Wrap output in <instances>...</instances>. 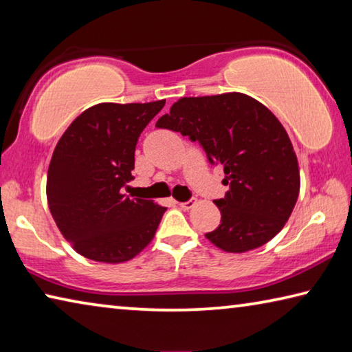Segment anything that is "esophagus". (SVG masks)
I'll return each mask as SVG.
<instances>
[{
	"label": "esophagus",
	"mask_w": 352,
	"mask_h": 352,
	"mask_svg": "<svg viewBox=\"0 0 352 352\" xmlns=\"http://www.w3.org/2000/svg\"><path fill=\"white\" fill-rule=\"evenodd\" d=\"M178 205H180L182 210L188 211V210H190V208H194L195 200H194V199H189V200H186V201H182V204H178Z\"/></svg>",
	"instance_id": "1"
}]
</instances>
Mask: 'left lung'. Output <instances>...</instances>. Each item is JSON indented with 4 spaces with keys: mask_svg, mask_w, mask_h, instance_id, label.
<instances>
[{
    "mask_svg": "<svg viewBox=\"0 0 352 352\" xmlns=\"http://www.w3.org/2000/svg\"><path fill=\"white\" fill-rule=\"evenodd\" d=\"M157 127L197 141L210 164L223 168L230 189L214 200L222 219L205 234L214 245L243 253L283 230L300 192V170L287 132L267 107L242 93L183 98Z\"/></svg>",
    "mask_w": 352,
    "mask_h": 352,
    "instance_id": "8db88e82",
    "label": "left lung"
}]
</instances>
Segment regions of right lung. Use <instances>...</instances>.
<instances>
[{"mask_svg": "<svg viewBox=\"0 0 352 352\" xmlns=\"http://www.w3.org/2000/svg\"><path fill=\"white\" fill-rule=\"evenodd\" d=\"M164 104H98L58 140L47 170V204L65 239L85 258L116 264L152 241L166 208L129 197L122 188L132 180L141 132Z\"/></svg>", "mask_w": 352, "mask_h": 352, "instance_id": "1", "label": "right lung"}]
</instances>
